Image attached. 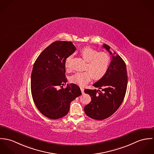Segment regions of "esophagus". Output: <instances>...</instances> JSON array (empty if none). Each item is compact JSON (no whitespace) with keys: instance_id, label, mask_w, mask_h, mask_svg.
I'll use <instances>...</instances> for the list:
<instances>
[{"instance_id":"34e87169","label":"esophagus","mask_w":154,"mask_h":154,"mask_svg":"<svg viewBox=\"0 0 154 154\" xmlns=\"http://www.w3.org/2000/svg\"><path fill=\"white\" fill-rule=\"evenodd\" d=\"M80 89H81V91H82V93H84V90H85V89H84V88H83V87H80Z\"/></svg>"}]
</instances>
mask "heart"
I'll use <instances>...</instances> for the list:
<instances>
[{
	"mask_svg": "<svg viewBox=\"0 0 154 154\" xmlns=\"http://www.w3.org/2000/svg\"><path fill=\"white\" fill-rule=\"evenodd\" d=\"M80 54L83 58L87 62L85 69L87 71L77 72L72 75L70 80L72 83L78 85H85L93 78L99 80L106 74L110 64V57L104 52H99L90 47L82 48ZM71 56H69L65 61V67L67 69H71L70 61Z\"/></svg>",
	"mask_w": 154,
	"mask_h": 154,
	"instance_id": "b5f03b06",
	"label": "heart"
}]
</instances>
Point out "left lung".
<instances>
[{"label":"left lung","instance_id":"obj_1","mask_svg":"<svg viewBox=\"0 0 154 154\" xmlns=\"http://www.w3.org/2000/svg\"><path fill=\"white\" fill-rule=\"evenodd\" d=\"M103 47L112 55V61L106 74L93 86L97 90L85 89L91 101L85 107V113L93 119H105L112 116L120 107L125 96L128 75L124 61L119 55H114L110 51V47L103 44Z\"/></svg>","mask_w":154,"mask_h":154}]
</instances>
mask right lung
<instances>
[{"label": "right lung", "mask_w": 154, "mask_h": 154, "mask_svg": "<svg viewBox=\"0 0 154 154\" xmlns=\"http://www.w3.org/2000/svg\"><path fill=\"white\" fill-rule=\"evenodd\" d=\"M70 41L54 42L42 52L34 64L31 74V93L37 109L45 116L57 119L65 116L70 103L82 94L75 84L66 85L65 61L75 51ZM61 86L62 88L58 89Z\"/></svg>", "instance_id": "1"}]
</instances>
